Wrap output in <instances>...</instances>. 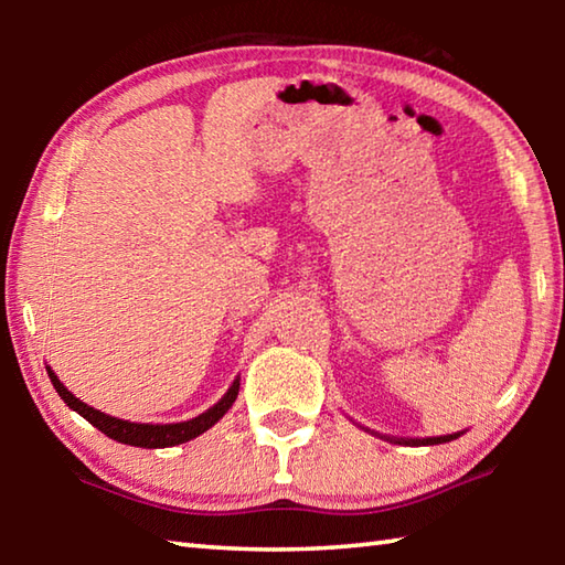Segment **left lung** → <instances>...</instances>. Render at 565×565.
Listing matches in <instances>:
<instances>
[{
	"label": "left lung",
	"mask_w": 565,
	"mask_h": 565,
	"mask_svg": "<svg viewBox=\"0 0 565 565\" xmlns=\"http://www.w3.org/2000/svg\"><path fill=\"white\" fill-rule=\"evenodd\" d=\"M369 431V428H366ZM374 436H381L376 431H371ZM463 431L458 434H448V436H428V438H396V436H381L384 441H391V444H404V446H436V444H446V441H454V438L461 436Z\"/></svg>",
	"instance_id": "1"
}]
</instances>
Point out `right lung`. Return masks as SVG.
Returning <instances> with one entry per match:
<instances>
[{
    "label": "right lung",
    "mask_w": 565,
    "mask_h": 565,
    "mask_svg": "<svg viewBox=\"0 0 565 565\" xmlns=\"http://www.w3.org/2000/svg\"><path fill=\"white\" fill-rule=\"evenodd\" d=\"M46 374H50L52 384L56 388V394L62 396V401L72 411H76L82 418H87L94 428H99L104 436L114 438V441L127 444V446H137V448H169V446H179L186 444L191 438L202 436L204 431H209L218 418H222L228 408L234 406V401L238 396V381L234 379V384L228 386L226 394L216 401L212 408H206L204 414H199L189 420H179V424H137V420H124L117 416L104 414V411L94 408L84 401L76 398L70 388H66L60 376L54 374L52 366H46Z\"/></svg>",
    "instance_id": "1"
}]
</instances>
